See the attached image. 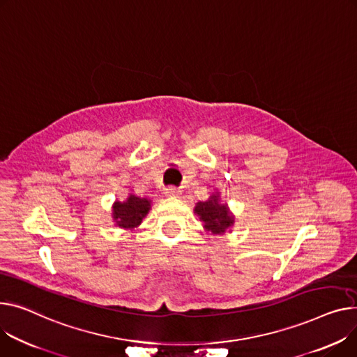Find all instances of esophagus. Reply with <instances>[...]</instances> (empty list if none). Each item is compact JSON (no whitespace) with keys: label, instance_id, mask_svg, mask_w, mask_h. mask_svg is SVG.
I'll use <instances>...</instances> for the list:
<instances>
[{"label":"esophagus","instance_id":"esophagus-1","mask_svg":"<svg viewBox=\"0 0 357 357\" xmlns=\"http://www.w3.org/2000/svg\"><path fill=\"white\" fill-rule=\"evenodd\" d=\"M165 194L168 195V197H172V198H178V197H181V191L179 189H176V188H166L165 189Z\"/></svg>","mask_w":357,"mask_h":357}]
</instances>
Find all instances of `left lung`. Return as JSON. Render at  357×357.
Masks as SVG:
<instances>
[{
    "label": "left lung",
    "mask_w": 357,
    "mask_h": 357,
    "mask_svg": "<svg viewBox=\"0 0 357 357\" xmlns=\"http://www.w3.org/2000/svg\"><path fill=\"white\" fill-rule=\"evenodd\" d=\"M194 212L195 215L199 217V221H202L205 231L211 232L212 235L225 234L227 229L235 222L234 213L231 212L229 206L222 202L218 191L211 194L206 201L197 202Z\"/></svg>",
    "instance_id": "8db88e82"
}]
</instances>
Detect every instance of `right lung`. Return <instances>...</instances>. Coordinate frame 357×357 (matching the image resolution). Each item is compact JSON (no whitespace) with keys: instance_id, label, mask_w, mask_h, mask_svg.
<instances>
[{"instance_id":"right-lung-1","label":"right lung","mask_w":357,"mask_h":357,"mask_svg":"<svg viewBox=\"0 0 357 357\" xmlns=\"http://www.w3.org/2000/svg\"><path fill=\"white\" fill-rule=\"evenodd\" d=\"M152 208V199L139 197L133 192L125 201H114L112 206V218L116 227L123 229L137 228Z\"/></svg>"}]
</instances>
